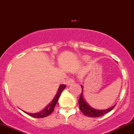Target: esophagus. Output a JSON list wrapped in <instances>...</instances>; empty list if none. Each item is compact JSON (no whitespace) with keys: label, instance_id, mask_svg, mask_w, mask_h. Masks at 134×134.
<instances>
[{"label":"esophagus","instance_id":"esophagus-1","mask_svg":"<svg viewBox=\"0 0 134 134\" xmlns=\"http://www.w3.org/2000/svg\"><path fill=\"white\" fill-rule=\"evenodd\" d=\"M74 80L73 79H69L67 80V85H68V86H69V85L73 84V83H74Z\"/></svg>","mask_w":134,"mask_h":134}]
</instances>
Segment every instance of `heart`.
Instances as JSON below:
<instances>
[{
    "label": "heart",
    "mask_w": 134,
    "mask_h": 134,
    "mask_svg": "<svg viewBox=\"0 0 134 134\" xmlns=\"http://www.w3.org/2000/svg\"><path fill=\"white\" fill-rule=\"evenodd\" d=\"M88 57H87V56H85L84 57H83V59H85V60H87V59H88Z\"/></svg>",
    "instance_id": "1"
}]
</instances>
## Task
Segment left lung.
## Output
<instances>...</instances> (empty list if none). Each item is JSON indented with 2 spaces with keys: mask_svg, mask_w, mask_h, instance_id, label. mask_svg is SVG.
<instances>
[{
  "mask_svg": "<svg viewBox=\"0 0 134 134\" xmlns=\"http://www.w3.org/2000/svg\"><path fill=\"white\" fill-rule=\"evenodd\" d=\"M82 91H83V86L81 85ZM83 92H82L80 94L79 100V108L81 112L84 114L85 115L88 116L90 117H99L104 115L105 114H107L109 112L115 107V105L112 106V107L104 110H97V109L92 108L85 101L83 98Z\"/></svg>",
  "mask_w": 134,
  "mask_h": 134,
  "instance_id": "obj_1",
  "label": "left lung"
}]
</instances>
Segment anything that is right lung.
I'll list each match as a JSON object with an SVG mask.
<instances>
[{
    "label": "right lung",
    "instance_id": "1",
    "mask_svg": "<svg viewBox=\"0 0 134 134\" xmlns=\"http://www.w3.org/2000/svg\"><path fill=\"white\" fill-rule=\"evenodd\" d=\"M66 87L65 85H60L59 87V89H58L57 92L56 93L54 99H53V100L50 103L49 105H47V106H46V108L42 110L40 112H37V113H28V112H25V114H27V115L31 116L32 117H35V118H42V117H46L47 116L49 115L54 110L55 106L56 104H57L58 100H59V97H60L61 93L63 91V90Z\"/></svg>",
    "mask_w": 134,
    "mask_h": 134
}]
</instances>
